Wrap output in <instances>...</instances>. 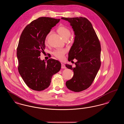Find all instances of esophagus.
I'll use <instances>...</instances> for the list:
<instances>
[{
    "label": "esophagus",
    "instance_id": "34e87169",
    "mask_svg": "<svg viewBox=\"0 0 124 124\" xmlns=\"http://www.w3.org/2000/svg\"><path fill=\"white\" fill-rule=\"evenodd\" d=\"M66 68V67H65V65H64L63 63H61V68L64 69V68Z\"/></svg>",
    "mask_w": 124,
    "mask_h": 124
}]
</instances>
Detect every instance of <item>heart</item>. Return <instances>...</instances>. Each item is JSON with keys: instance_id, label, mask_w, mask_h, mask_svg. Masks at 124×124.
<instances>
[{"instance_id": "b5f03b06", "label": "heart", "mask_w": 124, "mask_h": 124, "mask_svg": "<svg viewBox=\"0 0 124 124\" xmlns=\"http://www.w3.org/2000/svg\"><path fill=\"white\" fill-rule=\"evenodd\" d=\"M57 31L58 32L60 35L64 39L68 38L69 37L70 33V30L68 28L62 25L58 27L57 29ZM47 37L46 38V40L47 39ZM66 52V50L65 49H58L54 50L53 52V54L54 55V56H55L57 58H58L59 60H61L63 59L64 54Z\"/></svg>"}]
</instances>
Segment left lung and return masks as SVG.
I'll use <instances>...</instances> for the list:
<instances>
[{
	"mask_svg": "<svg viewBox=\"0 0 124 124\" xmlns=\"http://www.w3.org/2000/svg\"><path fill=\"white\" fill-rule=\"evenodd\" d=\"M67 21L74 32V42L68 54V61L76 59V66H65L73 70L74 75L66 82L68 89L76 92L83 91L91 85L101 64V45L91 23L87 18L62 17Z\"/></svg>",
	"mask_w": 124,
	"mask_h": 124,
	"instance_id": "obj_1",
	"label": "left lung"
}]
</instances>
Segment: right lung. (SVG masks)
Segmentation results:
<instances>
[{
  "label": "right lung",
  "mask_w": 124,
  "mask_h": 124,
  "mask_svg": "<svg viewBox=\"0 0 124 124\" xmlns=\"http://www.w3.org/2000/svg\"><path fill=\"white\" fill-rule=\"evenodd\" d=\"M60 19L41 17L27 25L21 35L17 48L18 70L26 84L31 89L41 91L47 88L52 76L61 69V63L50 59H40L45 41L51 30Z\"/></svg>",
  "instance_id": "obj_1"
}]
</instances>
